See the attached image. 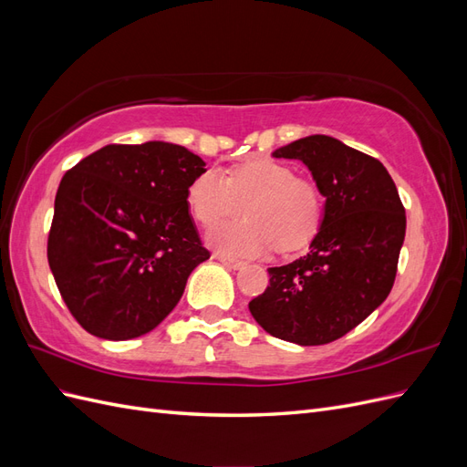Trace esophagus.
Masks as SVG:
<instances>
[{
  "label": "esophagus",
  "mask_w": 467,
  "mask_h": 467,
  "mask_svg": "<svg viewBox=\"0 0 467 467\" xmlns=\"http://www.w3.org/2000/svg\"><path fill=\"white\" fill-rule=\"evenodd\" d=\"M214 259H218L222 265H225L228 268H234V271H237V268H242L245 265V261H239V259H232V257H225V255H220V253H216Z\"/></svg>",
  "instance_id": "1"
}]
</instances>
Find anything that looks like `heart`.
Here are the masks:
<instances>
[{
	"label": "heart",
	"mask_w": 467,
	"mask_h": 467,
	"mask_svg": "<svg viewBox=\"0 0 467 467\" xmlns=\"http://www.w3.org/2000/svg\"><path fill=\"white\" fill-rule=\"evenodd\" d=\"M245 204L247 218L218 225L208 234L212 245L235 255L304 249L321 228L325 194L312 179L271 160L235 167L230 177L208 169L189 187V206L202 225L235 216Z\"/></svg>",
	"instance_id": "heart-1"
}]
</instances>
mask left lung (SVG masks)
<instances>
[{
  "instance_id": "obj_1",
  "label": "left lung",
  "mask_w": 467,
  "mask_h": 467,
  "mask_svg": "<svg viewBox=\"0 0 467 467\" xmlns=\"http://www.w3.org/2000/svg\"><path fill=\"white\" fill-rule=\"evenodd\" d=\"M273 155L307 165L325 194V216L307 255L266 268L268 286L249 312L282 341L327 345L391 292L405 208L384 165L331 136L300 138Z\"/></svg>"
}]
</instances>
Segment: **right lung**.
Instances as JSON below:
<instances>
[{"instance_id": "obj_1", "label": "right lung", "mask_w": 467, "mask_h": 467, "mask_svg": "<svg viewBox=\"0 0 467 467\" xmlns=\"http://www.w3.org/2000/svg\"><path fill=\"white\" fill-rule=\"evenodd\" d=\"M204 165L177 144H109L62 177L48 265L88 333L109 341L150 333L210 259L187 202Z\"/></svg>"}]
</instances>
